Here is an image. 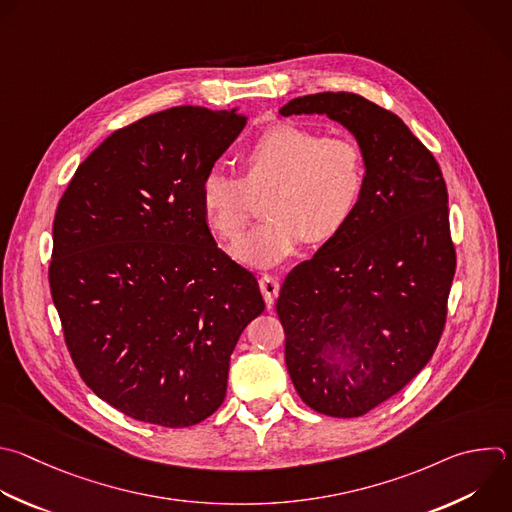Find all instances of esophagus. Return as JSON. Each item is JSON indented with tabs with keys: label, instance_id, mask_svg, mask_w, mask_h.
I'll return each instance as SVG.
<instances>
[{
	"label": "esophagus",
	"instance_id": "esophagus-1",
	"mask_svg": "<svg viewBox=\"0 0 512 512\" xmlns=\"http://www.w3.org/2000/svg\"><path fill=\"white\" fill-rule=\"evenodd\" d=\"M259 287H261V293L265 297V303L271 307L279 295V281L273 277V275H263L259 279Z\"/></svg>",
	"mask_w": 512,
	"mask_h": 512
}]
</instances>
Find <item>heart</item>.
I'll return each instance as SVG.
<instances>
[{"label":"heart","instance_id":"obj_1","mask_svg":"<svg viewBox=\"0 0 512 512\" xmlns=\"http://www.w3.org/2000/svg\"><path fill=\"white\" fill-rule=\"evenodd\" d=\"M241 181L211 170L201 183V209L211 229L237 241L253 213V197L265 201L271 219L233 247V257L275 267L307 239L331 241L354 219L366 191V156L348 136L281 122L267 128L239 156Z\"/></svg>","mask_w":512,"mask_h":512}]
</instances>
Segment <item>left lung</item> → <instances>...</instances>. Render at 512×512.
Returning <instances> with one entry per match:
<instances>
[{
	"label": "left lung",
	"mask_w": 512,
	"mask_h": 512,
	"mask_svg": "<svg viewBox=\"0 0 512 512\" xmlns=\"http://www.w3.org/2000/svg\"><path fill=\"white\" fill-rule=\"evenodd\" d=\"M279 114L327 116L366 156L354 219L285 277L277 299L299 398L358 418L414 380L440 342L456 269L446 183L404 120L358 94L299 96Z\"/></svg>",
	"instance_id": "1"
}]
</instances>
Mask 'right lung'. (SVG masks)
Returning a JSON list of instances; mask_svg holds the SVG:
<instances>
[{"label":"right lung","instance_id":"right-lung-1","mask_svg":"<svg viewBox=\"0 0 512 512\" xmlns=\"http://www.w3.org/2000/svg\"><path fill=\"white\" fill-rule=\"evenodd\" d=\"M247 120L179 106L112 132L54 219L52 299L90 390L126 416L185 428L225 400L259 283L215 243L201 183Z\"/></svg>","mask_w":512,"mask_h":512}]
</instances>
